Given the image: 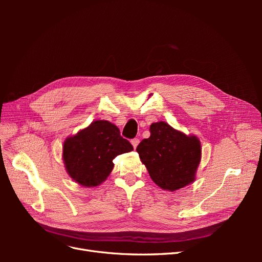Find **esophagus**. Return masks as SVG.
<instances>
[{
    "label": "esophagus",
    "mask_w": 262,
    "mask_h": 262,
    "mask_svg": "<svg viewBox=\"0 0 262 262\" xmlns=\"http://www.w3.org/2000/svg\"><path fill=\"white\" fill-rule=\"evenodd\" d=\"M139 143H140V140H139V139H133V140H131V144L133 145L134 148H137V146H138Z\"/></svg>",
    "instance_id": "1"
}]
</instances>
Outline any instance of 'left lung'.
<instances>
[{
  "instance_id": "8db88e82",
  "label": "left lung",
  "mask_w": 262,
  "mask_h": 262,
  "mask_svg": "<svg viewBox=\"0 0 262 262\" xmlns=\"http://www.w3.org/2000/svg\"><path fill=\"white\" fill-rule=\"evenodd\" d=\"M149 133L137 152L152 180L170 192L192 184L202 155L198 137L187 136L164 121L150 124Z\"/></svg>"
}]
</instances>
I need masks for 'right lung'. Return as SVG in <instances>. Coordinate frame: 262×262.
Returning <instances> with one entry per match:
<instances>
[{
  "instance_id": "obj_1",
  "label": "right lung",
  "mask_w": 262,
  "mask_h": 262,
  "mask_svg": "<svg viewBox=\"0 0 262 262\" xmlns=\"http://www.w3.org/2000/svg\"><path fill=\"white\" fill-rule=\"evenodd\" d=\"M132 149L133 146L120 136L117 125L107 120H95L66 139L62 158L71 178L83 187L93 188L108 178L116 156Z\"/></svg>"
}]
</instances>
